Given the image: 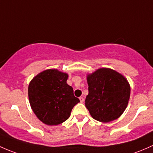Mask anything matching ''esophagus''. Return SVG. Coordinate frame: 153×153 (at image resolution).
<instances>
[{
  "instance_id": "1",
  "label": "esophagus",
  "mask_w": 153,
  "mask_h": 153,
  "mask_svg": "<svg viewBox=\"0 0 153 153\" xmlns=\"http://www.w3.org/2000/svg\"><path fill=\"white\" fill-rule=\"evenodd\" d=\"M79 100H80V102H82H82H84L85 100L82 97H79Z\"/></svg>"
}]
</instances>
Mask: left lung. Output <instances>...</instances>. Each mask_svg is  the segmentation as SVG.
<instances>
[{
    "label": "left lung",
    "instance_id": "obj_1",
    "mask_svg": "<svg viewBox=\"0 0 153 153\" xmlns=\"http://www.w3.org/2000/svg\"><path fill=\"white\" fill-rule=\"evenodd\" d=\"M88 95L85 107L101 122L117 119L128 104L130 87L124 77L110 68H100L87 77Z\"/></svg>",
    "mask_w": 153,
    "mask_h": 153
}]
</instances>
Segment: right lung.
<instances>
[{
    "label": "right lung",
    "mask_w": 153,
    "mask_h": 153,
    "mask_svg": "<svg viewBox=\"0 0 153 153\" xmlns=\"http://www.w3.org/2000/svg\"><path fill=\"white\" fill-rule=\"evenodd\" d=\"M68 74L48 69L37 75L29 83V100L37 117L48 125H57L70 117L79 100L66 82Z\"/></svg>",
    "instance_id": "add662e5"
}]
</instances>
